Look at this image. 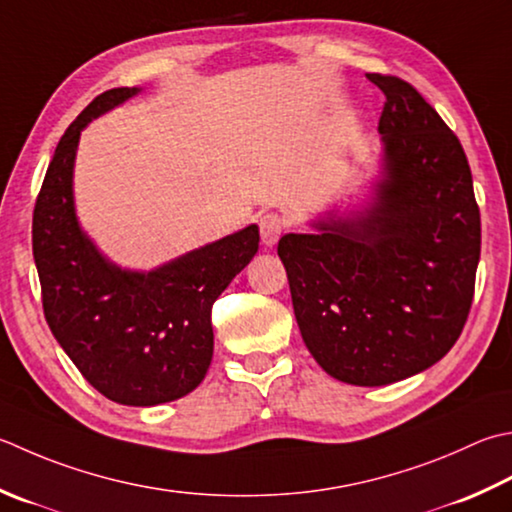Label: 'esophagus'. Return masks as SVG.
Segmentation results:
<instances>
[{"instance_id":"34e87169","label":"esophagus","mask_w":512,"mask_h":512,"mask_svg":"<svg viewBox=\"0 0 512 512\" xmlns=\"http://www.w3.org/2000/svg\"><path fill=\"white\" fill-rule=\"evenodd\" d=\"M288 228L286 219L277 213H266L259 219V233H262V242L266 246H275L277 239L282 237L284 230Z\"/></svg>"}]
</instances>
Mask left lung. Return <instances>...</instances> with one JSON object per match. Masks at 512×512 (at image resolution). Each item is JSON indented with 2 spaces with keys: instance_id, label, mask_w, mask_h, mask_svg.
I'll use <instances>...</instances> for the list:
<instances>
[{
  "instance_id": "8db88e82",
  "label": "left lung",
  "mask_w": 512,
  "mask_h": 512,
  "mask_svg": "<svg viewBox=\"0 0 512 512\" xmlns=\"http://www.w3.org/2000/svg\"><path fill=\"white\" fill-rule=\"evenodd\" d=\"M386 95V179L359 222L279 239L304 344L330 377L399 382L439 362L475 295L482 219L462 144L406 79L366 75Z\"/></svg>"
}]
</instances>
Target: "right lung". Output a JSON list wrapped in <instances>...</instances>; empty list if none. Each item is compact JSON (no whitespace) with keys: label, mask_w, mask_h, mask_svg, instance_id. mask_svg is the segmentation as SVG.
Returning a JSON list of instances; mask_svg holds the SVG:
<instances>
[{"label":"right lung","mask_w":512,"mask_h":512,"mask_svg":"<svg viewBox=\"0 0 512 512\" xmlns=\"http://www.w3.org/2000/svg\"><path fill=\"white\" fill-rule=\"evenodd\" d=\"M97 95L59 139L33 210V257L48 328L86 382L110 402L155 406L195 390L213 359L215 299L259 248L248 226L153 273L108 264L79 230L73 162L90 119L135 95Z\"/></svg>","instance_id":"obj_1"}]
</instances>
